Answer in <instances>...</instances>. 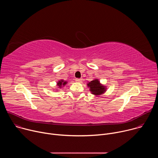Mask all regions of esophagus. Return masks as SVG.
I'll use <instances>...</instances> for the list:
<instances>
[{"label": "esophagus", "instance_id": "1", "mask_svg": "<svg viewBox=\"0 0 158 158\" xmlns=\"http://www.w3.org/2000/svg\"><path fill=\"white\" fill-rule=\"evenodd\" d=\"M76 81L77 82H81L82 81V78H80V79L77 78V79H76Z\"/></svg>", "mask_w": 158, "mask_h": 158}]
</instances>
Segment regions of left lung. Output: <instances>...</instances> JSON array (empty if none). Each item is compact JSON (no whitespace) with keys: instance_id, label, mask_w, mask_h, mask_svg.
Segmentation results:
<instances>
[{"instance_id":"obj_1","label":"left lung","mask_w":158,"mask_h":158,"mask_svg":"<svg viewBox=\"0 0 158 158\" xmlns=\"http://www.w3.org/2000/svg\"><path fill=\"white\" fill-rule=\"evenodd\" d=\"M87 86L90 88V91L95 96L101 95L106 91V86L100 83L98 79H95L93 81L89 82L87 84Z\"/></svg>"}]
</instances>
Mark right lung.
<instances>
[{
    "label": "right lung",
    "mask_w": 158,
    "mask_h": 158,
    "mask_svg": "<svg viewBox=\"0 0 158 158\" xmlns=\"http://www.w3.org/2000/svg\"><path fill=\"white\" fill-rule=\"evenodd\" d=\"M67 83V81H64V80H60V81H59L57 82V85L59 86V87H58L59 88H60L62 85H63V86L65 85Z\"/></svg>",
    "instance_id": "right-lung-1"
}]
</instances>
